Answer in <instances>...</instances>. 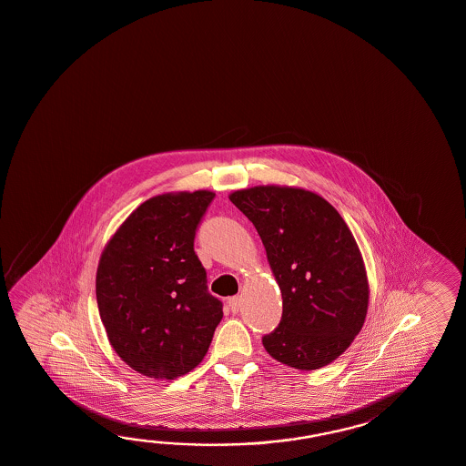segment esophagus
<instances>
[{
	"mask_svg": "<svg viewBox=\"0 0 466 466\" xmlns=\"http://www.w3.org/2000/svg\"><path fill=\"white\" fill-rule=\"evenodd\" d=\"M228 305H229V310L233 312V314H237L241 310V299L239 297H231L229 300H228Z\"/></svg>",
	"mask_w": 466,
	"mask_h": 466,
	"instance_id": "34e87169",
	"label": "esophagus"
}]
</instances>
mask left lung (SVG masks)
<instances>
[{
  "mask_svg": "<svg viewBox=\"0 0 466 466\" xmlns=\"http://www.w3.org/2000/svg\"><path fill=\"white\" fill-rule=\"evenodd\" d=\"M260 235L283 314L261 342L300 370L336 360L366 320L369 283L358 243L336 208L302 187L255 186L229 195Z\"/></svg>",
  "mask_w": 466,
  "mask_h": 466,
  "instance_id": "left-lung-1",
  "label": "left lung"
}]
</instances>
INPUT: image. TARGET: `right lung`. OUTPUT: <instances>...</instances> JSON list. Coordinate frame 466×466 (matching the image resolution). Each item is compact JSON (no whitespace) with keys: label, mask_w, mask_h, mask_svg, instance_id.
<instances>
[{"label":"right lung","mask_w":466,"mask_h":466,"mask_svg":"<svg viewBox=\"0 0 466 466\" xmlns=\"http://www.w3.org/2000/svg\"><path fill=\"white\" fill-rule=\"evenodd\" d=\"M215 193H166L144 201L98 260L96 293L108 342L147 378L185 376L203 360L223 319L195 253L198 225Z\"/></svg>","instance_id":"add662e5"}]
</instances>
